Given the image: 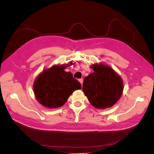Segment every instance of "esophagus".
Wrapping results in <instances>:
<instances>
[{"label":"esophagus","instance_id":"34e87169","mask_svg":"<svg viewBox=\"0 0 154 154\" xmlns=\"http://www.w3.org/2000/svg\"><path fill=\"white\" fill-rule=\"evenodd\" d=\"M79 82H80V83H81V85H82V84H83V79H79Z\"/></svg>","mask_w":154,"mask_h":154}]
</instances>
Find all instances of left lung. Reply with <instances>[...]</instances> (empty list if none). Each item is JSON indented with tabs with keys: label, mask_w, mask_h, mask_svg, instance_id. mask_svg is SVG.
<instances>
[{
	"label": "left lung",
	"mask_w": 154,
	"mask_h": 154,
	"mask_svg": "<svg viewBox=\"0 0 154 154\" xmlns=\"http://www.w3.org/2000/svg\"><path fill=\"white\" fill-rule=\"evenodd\" d=\"M91 67L94 72L84 78L83 92L95 108H109L122 94V79L110 67L103 63L93 64Z\"/></svg>",
	"instance_id": "obj_1"
}]
</instances>
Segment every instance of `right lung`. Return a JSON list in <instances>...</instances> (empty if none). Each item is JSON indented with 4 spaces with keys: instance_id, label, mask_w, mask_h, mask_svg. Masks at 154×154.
<instances>
[{
    "instance_id": "right-lung-1",
    "label": "right lung",
    "mask_w": 154,
    "mask_h": 154,
    "mask_svg": "<svg viewBox=\"0 0 154 154\" xmlns=\"http://www.w3.org/2000/svg\"><path fill=\"white\" fill-rule=\"evenodd\" d=\"M70 65H55L44 70L36 78L33 91L40 104L49 109L58 108L66 103L74 91L81 89V83L73 78L72 74L65 71Z\"/></svg>"
}]
</instances>
